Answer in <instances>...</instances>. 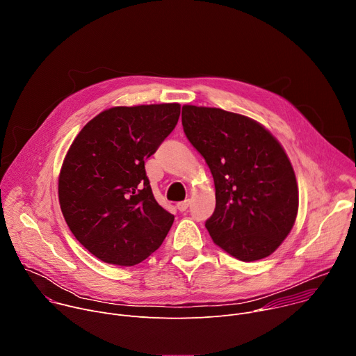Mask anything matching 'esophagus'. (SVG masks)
Wrapping results in <instances>:
<instances>
[{
    "label": "esophagus",
    "instance_id": "34e87169",
    "mask_svg": "<svg viewBox=\"0 0 356 356\" xmlns=\"http://www.w3.org/2000/svg\"><path fill=\"white\" fill-rule=\"evenodd\" d=\"M188 206H190V200H184V201H180V202H177L176 204V207H177V210L179 211H186L187 209H188Z\"/></svg>",
    "mask_w": 356,
    "mask_h": 356
}]
</instances>
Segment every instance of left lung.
Masks as SVG:
<instances>
[{"label": "left lung", "mask_w": 356, "mask_h": 356, "mask_svg": "<svg viewBox=\"0 0 356 356\" xmlns=\"http://www.w3.org/2000/svg\"><path fill=\"white\" fill-rule=\"evenodd\" d=\"M181 125L214 179L216 210L206 221L214 243L242 262L269 257L298 210L286 152L261 124L221 108L184 106Z\"/></svg>", "instance_id": "1"}]
</instances>
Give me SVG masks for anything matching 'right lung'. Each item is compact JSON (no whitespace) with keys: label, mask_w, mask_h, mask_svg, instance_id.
<instances>
[{"label":"right lung","mask_w":356,"mask_h":356,"mask_svg":"<svg viewBox=\"0 0 356 356\" xmlns=\"http://www.w3.org/2000/svg\"><path fill=\"white\" fill-rule=\"evenodd\" d=\"M179 104L114 107L76 136L59 202L76 239L103 262L134 266L165 241L175 216L158 204L145 161L175 129Z\"/></svg>","instance_id":"obj_1"}]
</instances>
